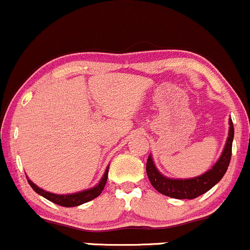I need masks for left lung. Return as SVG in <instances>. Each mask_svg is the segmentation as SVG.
Returning a JSON list of instances; mask_svg holds the SVG:
<instances>
[{
  "label": "left lung",
  "mask_w": 250,
  "mask_h": 250,
  "mask_svg": "<svg viewBox=\"0 0 250 250\" xmlns=\"http://www.w3.org/2000/svg\"><path fill=\"white\" fill-rule=\"evenodd\" d=\"M232 140H234V125L231 119H229V134H228L226 146L218 160L205 173L188 179H173L164 175L156 168L152 155L149 154L146 165L148 179L156 191L167 197L175 199L197 198L212 188L226 174L231 159Z\"/></svg>",
  "instance_id": "1"
}]
</instances>
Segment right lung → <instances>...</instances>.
<instances>
[{
    "mask_svg": "<svg viewBox=\"0 0 250 250\" xmlns=\"http://www.w3.org/2000/svg\"><path fill=\"white\" fill-rule=\"evenodd\" d=\"M108 173H109V166L106 167L102 179L100 180V183H98L97 185L92 186V188H86V190L75 192V193H67V194L52 193V192L45 191L43 188H41L38 185H35V184L33 183L28 177H27V180H28L29 185H31V188H33V190L37 192L38 194L42 196L43 198L48 199V201L52 203H56V204L60 205V207L72 208V207H78V205L84 204V203L92 201V199H95L96 197L100 196V194L102 193L104 186H105V184H106Z\"/></svg>",
    "mask_w": 250,
    "mask_h": 250,
    "instance_id": "1",
    "label": "right lung"
}]
</instances>
